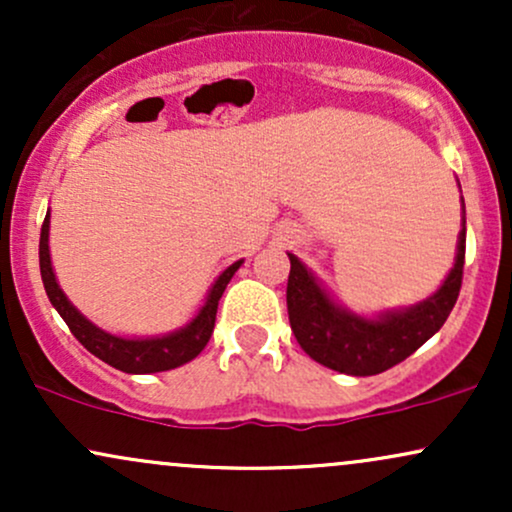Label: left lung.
Returning a JSON list of instances; mask_svg holds the SVG:
<instances>
[{"label": "left lung", "mask_w": 512, "mask_h": 512, "mask_svg": "<svg viewBox=\"0 0 512 512\" xmlns=\"http://www.w3.org/2000/svg\"><path fill=\"white\" fill-rule=\"evenodd\" d=\"M464 245L467 228L462 226L455 267L438 293L416 308L390 313L380 320H363L339 310L301 260L289 255L291 274L286 305L291 330L301 349L322 366L346 375H378L402 363L443 327L450 310L455 308L462 289Z\"/></svg>", "instance_id": "8db88e82"}]
</instances>
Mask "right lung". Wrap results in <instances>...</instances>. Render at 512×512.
<instances>
[{
    "label": "right lung",
    "instance_id": "right-lung-1",
    "mask_svg": "<svg viewBox=\"0 0 512 512\" xmlns=\"http://www.w3.org/2000/svg\"><path fill=\"white\" fill-rule=\"evenodd\" d=\"M48 231H50V214L45 216L43 228H40V276H43L45 293H48L50 303L55 305L57 313L62 315V320L67 322L69 332L79 339L81 344L91 351L93 356H98L101 361L108 363L117 370H125V373H158V370H170L178 368L182 363L192 361L199 351L204 349L209 342L211 332H214L216 322V308L226 291V284L231 281V276L238 272V267L243 260L231 264V267L216 279L214 289H211L207 303L199 310V315L185 330L168 334V337L158 339H120L113 334L98 330L96 325L86 320L72 303L67 301L60 286H57L55 274H52L50 264V250H48Z\"/></svg>",
    "mask_w": 512,
    "mask_h": 512
}]
</instances>
